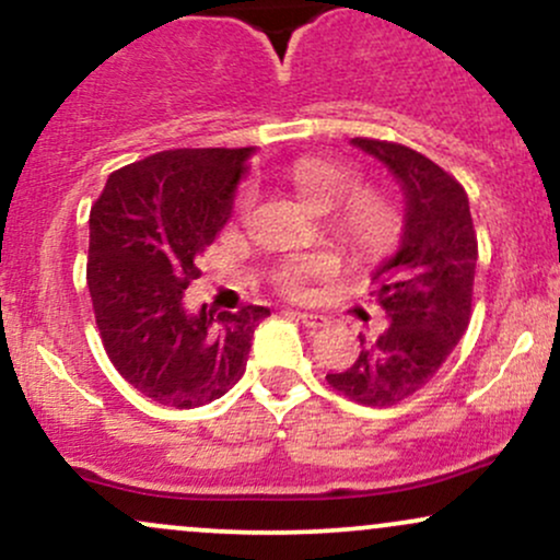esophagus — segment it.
I'll return each mask as SVG.
<instances>
[{"label":"esophagus","instance_id":"34e87169","mask_svg":"<svg viewBox=\"0 0 560 560\" xmlns=\"http://www.w3.org/2000/svg\"><path fill=\"white\" fill-rule=\"evenodd\" d=\"M294 316H298L302 324L307 326V329H320V326H326V316H318V313H307V311H294Z\"/></svg>","mask_w":560,"mask_h":560}]
</instances>
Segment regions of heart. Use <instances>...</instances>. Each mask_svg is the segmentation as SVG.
<instances>
[{
  "mask_svg": "<svg viewBox=\"0 0 560 560\" xmlns=\"http://www.w3.org/2000/svg\"><path fill=\"white\" fill-rule=\"evenodd\" d=\"M287 178L292 182L294 189H298V195L316 210L334 208V205L342 202V199L350 197L352 189H355V176H352L350 168L320 158L292 160L287 168ZM350 223L358 236L374 240L378 231H382V213H378L376 205L358 202L355 208H352ZM331 271L334 260L329 255H300V258L281 262V266L276 268L273 279L287 294H302L305 292L307 281Z\"/></svg>",
  "mask_w": 560,
  "mask_h": 560,
  "instance_id": "heart-1",
  "label": "heart"
}]
</instances>
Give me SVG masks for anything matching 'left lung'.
I'll return each instance as SVG.
<instances>
[{"label": "left lung", "mask_w": 560, "mask_h": 560, "mask_svg": "<svg viewBox=\"0 0 560 560\" xmlns=\"http://www.w3.org/2000/svg\"><path fill=\"white\" fill-rule=\"evenodd\" d=\"M352 147L384 163L402 189L397 247L371 271L374 298L389 326L361 334L350 369L326 382L361 405H395L419 392L447 361L471 318L477 231L464 186L421 152L376 139Z\"/></svg>", "instance_id": "left-lung-1"}]
</instances>
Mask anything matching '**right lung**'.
<instances>
[{
    "instance_id": "1",
    "label": "right lung",
    "mask_w": 560,
    "mask_h": 560,
    "mask_svg": "<svg viewBox=\"0 0 560 560\" xmlns=\"http://www.w3.org/2000/svg\"><path fill=\"white\" fill-rule=\"evenodd\" d=\"M255 147L168 150L115 171L89 215L86 281L102 345L118 374L171 408L223 397L247 369L258 324L247 305L186 311L197 255L234 213Z\"/></svg>"
}]
</instances>
